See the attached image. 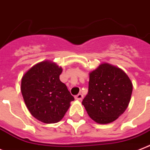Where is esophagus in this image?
Returning <instances> with one entry per match:
<instances>
[{
  "instance_id": "obj_1",
  "label": "esophagus",
  "mask_w": 150,
  "mask_h": 150,
  "mask_svg": "<svg viewBox=\"0 0 150 150\" xmlns=\"http://www.w3.org/2000/svg\"><path fill=\"white\" fill-rule=\"evenodd\" d=\"M83 98V94H81V93H79V94L75 96V99H76V100H81Z\"/></svg>"
}]
</instances>
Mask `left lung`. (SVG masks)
Masks as SVG:
<instances>
[{"label": "left lung", "mask_w": 150, "mask_h": 150, "mask_svg": "<svg viewBox=\"0 0 150 150\" xmlns=\"http://www.w3.org/2000/svg\"><path fill=\"white\" fill-rule=\"evenodd\" d=\"M88 94L83 100L86 112L100 124L115 121L125 112L133 92V83L120 68L103 63L89 74Z\"/></svg>", "instance_id": "1"}]
</instances>
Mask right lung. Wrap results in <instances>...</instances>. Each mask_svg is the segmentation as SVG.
Wrapping results in <instances>:
<instances>
[{
	"mask_svg": "<svg viewBox=\"0 0 150 150\" xmlns=\"http://www.w3.org/2000/svg\"><path fill=\"white\" fill-rule=\"evenodd\" d=\"M63 69L54 62H39L23 74L21 93L28 110L44 123H56L63 119L74 97L60 80Z\"/></svg>",
	"mask_w": 150,
	"mask_h": 150,
	"instance_id": "right-lung-1",
	"label": "right lung"
}]
</instances>
